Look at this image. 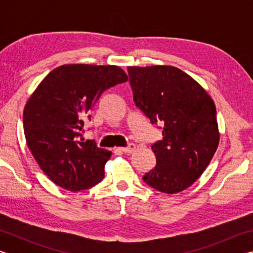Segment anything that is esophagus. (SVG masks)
<instances>
[{"label": "esophagus", "mask_w": 253, "mask_h": 253, "mask_svg": "<svg viewBox=\"0 0 253 253\" xmlns=\"http://www.w3.org/2000/svg\"><path fill=\"white\" fill-rule=\"evenodd\" d=\"M135 148H136L135 144H129V145H128L127 147L121 148V151H122V152H124V153H132V152L135 151Z\"/></svg>", "instance_id": "1"}]
</instances>
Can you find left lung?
<instances>
[{"label":"left lung","mask_w":253,"mask_h":253,"mask_svg":"<svg viewBox=\"0 0 253 253\" xmlns=\"http://www.w3.org/2000/svg\"><path fill=\"white\" fill-rule=\"evenodd\" d=\"M136 106L152 124H163V139L152 145L156 165L144 182L163 193L190 187L219 146L214 101L198 81L172 66L128 67Z\"/></svg>","instance_id":"obj_1"}]
</instances>
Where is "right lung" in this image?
<instances>
[{
    "mask_svg": "<svg viewBox=\"0 0 253 253\" xmlns=\"http://www.w3.org/2000/svg\"><path fill=\"white\" fill-rule=\"evenodd\" d=\"M117 66L63 65L41 81L23 111L28 147L40 169L58 186L78 192L105 176L111 152L83 137L84 119L101 93L126 83Z\"/></svg>",
    "mask_w": 253,
    "mask_h": 253,
    "instance_id": "1",
    "label": "right lung"
}]
</instances>
